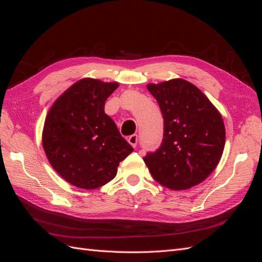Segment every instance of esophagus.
Returning a JSON list of instances; mask_svg holds the SVG:
<instances>
[{
  "mask_svg": "<svg viewBox=\"0 0 262 262\" xmlns=\"http://www.w3.org/2000/svg\"><path fill=\"white\" fill-rule=\"evenodd\" d=\"M128 142L131 144L132 147H136L137 143H138V136H137V134H132V136H130L128 138Z\"/></svg>",
  "mask_w": 262,
  "mask_h": 262,
  "instance_id": "obj_1",
  "label": "esophagus"
}]
</instances>
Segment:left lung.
Segmentation results:
<instances>
[{
    "label": "left lung",
    "mask_w": 262,
    "mask_h": 262,
    "mask_svg": "<svg viewBox=\"0 0 262 262\" xmlns=\"http://www.w3.org/2000/svg\"><path fill=\"white\" fill-rule=\"evenodd\" d=\"M146 87L164 118L163 143L144 157L150 175L171 190L199 185L215 169L223 154V118L196 86L182 78Z\"/></svg>",
    "instance_id": "left-lung-1"
}]
</instances>
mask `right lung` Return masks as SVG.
I'll return each instance as SVG.
<instances>
[{
	"instance_id": "1",
	"label": "right lung",
	"mask_w": 262,
	"mask_h": 262,
	"mask_svg": "<svg viewBox=\"0 0 262 262\" xmlns=\"http://www.w3.org/2000/svg\"><path fill=\"white\" fill-rule=\"evenodd\" d=\"M117 82L82 78L51 106L42 130L47 158L59 175L77 188L93 190L113 180L119 163L133 152L105 102Z\"/></svg>"
}]
</instances>
